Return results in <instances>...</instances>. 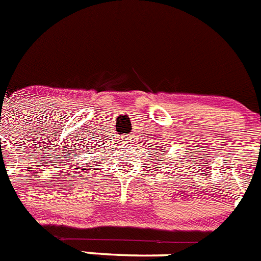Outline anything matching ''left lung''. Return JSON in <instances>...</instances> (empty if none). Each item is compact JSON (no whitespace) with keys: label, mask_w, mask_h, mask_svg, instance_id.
I'll use <instances>...</instances> for the list:
<instances>
[{"label":"left lung","mask_w":261,"mask_h":261,"mask_svg":"<svg viewBox=\"0 0 261 261\" xmlns=\"http://www.w3.org/2000/svg\"><path fill=\"white\" fill-rule=\"evenodd\" d=\"M164 151H165V149H164Z\"/></svg>","instance_id":"1"}]
</instances>
